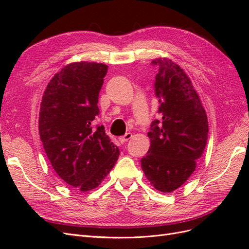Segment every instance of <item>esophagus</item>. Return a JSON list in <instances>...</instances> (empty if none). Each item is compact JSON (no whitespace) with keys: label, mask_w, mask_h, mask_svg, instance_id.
Segmentation results:
<instances>
[{"label":"esophagus","mask_w":249,"mask_h":249,"mask_svg":"<svg viewBox=\"0 0 249 249\" xmlns=\"http://www.w3.org/2000/svg\"><path fill=\"white\" fill-rule=\"evenodd\" d=\"M132 137H133V134L132 133H126L124 136H123L119 140L122 141V142H126V141H129Z\"/></svg>","instance_id":"34e87169"}]
</instances>
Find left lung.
Returning <instances> with one entry per match:
<instances>
[{
	"label": "left lung",
	"instance_id": "1",
	"mask_svg": "<svg viewBox=\"0 0 249 249\" xmlns=\"http://www.w3.org/2000/svg\"><path fill=\"white\" fill-rule=\"evenodd\" d=\"M154 83L160 106L147 136L150 146L141 159L143 172L155 189L169 193L182 186L196 168L205 150L209 124L206 110L192 82L169 58H156Z\"/></svg>",
	"mask_w": 249,
	"mask_h": 249
}]
</instances>
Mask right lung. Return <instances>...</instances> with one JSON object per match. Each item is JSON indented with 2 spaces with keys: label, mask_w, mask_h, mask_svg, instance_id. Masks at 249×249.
<instances>
[{
  "label": "right lung",
  "mask_w": 249,
  "mask_h": 249,
  "mask_svg": "<svg viewBox=\"0 0 249 249\" xmlns=\"http://www.w3.org/2000/svg\"><path fill=\"white\" fill-rule=\"evenodd\" d=\"M107 71L104 63L67 64L48 83L40 104L39 135L48 159L59 178L81 192L99 187L119 156L104 126L93 127Z\"/></svg>",
  "instance_id": "obj_1"
}]
</instances>
